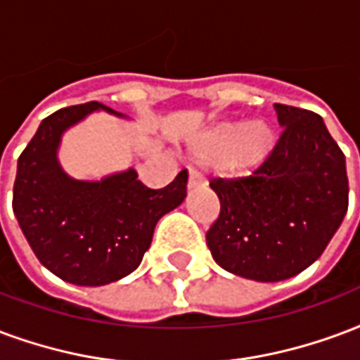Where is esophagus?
Masks as SVG:
<instances>
[{"instance_id": "1", "label": "esophagus", "mask_w": 360, "mask_h": 360, "mask_svg": "<svg viewBox=\"0 0 360 360\" xmlns=\"http://www.w3.org/2000/svg\"><path fill=\"white\" fill-rule=\"evenodd\" d=\"M188 191H193V188H200L204 187V179H202L198 173H191L188 175V183H187Z\"/></svg>"}]
</instances>
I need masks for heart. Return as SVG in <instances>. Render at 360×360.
Instances as JSON below:
<instances>
[{"instance_id": "heart-1", "label": "heart", "mask_w": 360, "mask_h": 360, "mask_svg": "<svg viewBox=\"0 0 360 360\" xmlns=\"http://www.w3.org/2000/svg\"><path fill=\"white\" fill-rule=\"evenodd\" d=\"M276 146L271 124L257 120H233L207 127L191 143V156L198 164L221 167L233 175H246L263 166Z\"/></svg>"}]
</instances>
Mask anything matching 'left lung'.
Segmentation results:
<instances>
[{
	"label": "left lung",
	"instance_id": "8db88e82",
	"mask_svg": "<svg viewBox=\"0 0 360 360\" xmlns=\"http://www.w3.org/2000/svg\"><path fill=\"white\" fill-rule=\"evenodd\" d=\"M281 139L250 177L214 179L219 217L206 233L233 275L278 282L315 263L349 204L345 156L319 114L275 105Z\"/></svg>",
	"mask_w": 360,
	"mask_h": 360
}]
</instances>
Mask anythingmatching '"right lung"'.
Instances as JSON below:
<instances>
[{
    "label": "right lung",
    "mask_w": 360,
    "mask_h": 360,
    "mask_svg": "<svg viewBox=\"0 0 360 360\" xmlns=\"http://www.w3.org/2000/svg\"><path fill=\"white\" fill-rule=\"evenodd\" d=\"M97 101L60 108L39 124L18 156L13 212L39 263L76 286H103L139 267L162 215L187 196V169L148 188L135 169L101 181L72 179L57 158L63 133L95 112Z\"/></svg>",
    "instance_id": "obj_1"
}]
</instances>
